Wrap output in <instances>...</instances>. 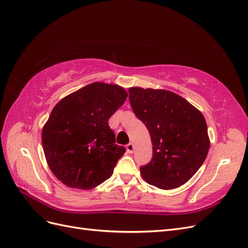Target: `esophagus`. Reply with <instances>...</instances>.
<instances>
[{"label":"esophagus","mask_w":248,"mask_h":248,"mask_svg":"<svg viewBox=\"0 0 248 248\" xmlns=\"http://www.w3.org/2000/svg\"><path fill=\"white\" fill-rule=\"evenodd\" d=\"M126 150H127V152H128V153H132L133 152L134 145L132 144V142H129V144L126 146Z\"/></svg>","instance_id":"obj_1"}]
</instances>
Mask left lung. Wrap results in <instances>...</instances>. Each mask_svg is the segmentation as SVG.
<instances>
[{
  "mask_svg": "<svg viewBox=\"0 0 248 248\" xmlns=\"http://www.w3.org/2000/svg\"><path fill=\"white\" fill-rule=\"evenodd\" d=\"M136 116L149 130L153 157L140 168L142 179L160 189L186 183L204 163L209 148L207 123L202 112L168 90L129 88Z\"/></svg>",
  "mask_w": 248,
  "mask_h": 248,
  "instance_id": "8db88e82",
  "label": "left lung"
}]
</instances>
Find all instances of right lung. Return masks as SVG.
Here are the masks:
<instances>
[{
    "label": "right lung",
    "instance_id": "right-lung-1",
    "mask_svg": "<svg viewBox=\"0 0 248 248\" xmlns=\"http://www.w3.org/2000/svg\"><path fill=\"white\" fill-rule=\"evenodd\" d=\"M118 85L92 82L60 100L41 140L50 170L71 188L89 190L108 179L125 148L115 144L108 119L126 100Z\"/></svg>",
    "mask_w": 248,
    "mask_h": 248
}]
</instances>
